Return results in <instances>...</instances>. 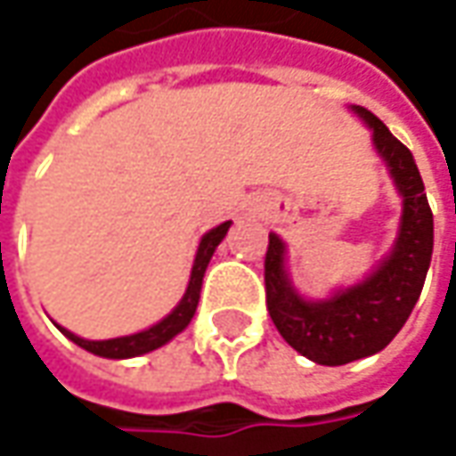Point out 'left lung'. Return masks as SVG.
<instances>
[{
	"label": "left lung",
	"mask_w": 456,
	"mask_h": 456,
	"mask_svg": "<svg viewBox=\"0 0 456 456\" xmlns=\"http://www.w3.org/2000/svg\"><path fill=\"white\" fill-rule=\"evenodd\" d=\"M354 111L372 127L378 152L403 196L398 242L367 281L346 288L329 301H304L283 270V242L270 234L265 252V304L281 337L296 352L319 365H346L362 360L403 329L416 306L434 252V214L411 150L365 107Z\"/></svg>",
	"instance_id": "8db88e82"
}]
</instances>
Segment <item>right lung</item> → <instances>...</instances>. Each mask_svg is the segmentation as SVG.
<instances>
[{
  "label": "right lung",
  "mask_w": 456,
  "mask_h": 456,
  "mask_svg": "<svg viewBox=\"0 0 456 456\" xmlns=\"http://www.w3.org/2000/svg\"><path fill=\"white\" fill-rule=\"evenodd\" d=\"M229 222L219 224L216 229H211L204 234L201 245H199V252H196V260H193V270H191V281L189 288H186V296L181 298V304L170 311L168 316L155 324V327L145 329L140 334H132V337H119V339H104V342H89V339H81L76 334H70L66 329H61L70 342H76L78 346H84L86 352H94L99 357H110V360H125V357H137V354H145V352H152L158 346H163L166 342H170L178 331L189 327L193 314H196V306H199V293H201V281H204V273H207L208 260L214 255L216 245L224 240L227 234Z\"/></svg>",
  "instance_id": "obj_1"
}]
</instances>
